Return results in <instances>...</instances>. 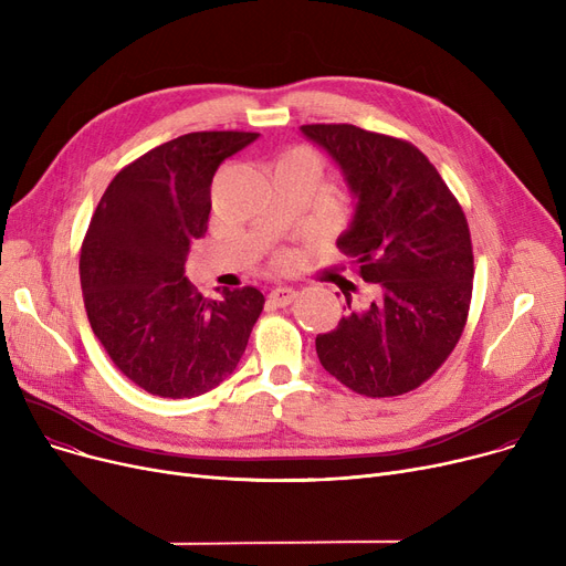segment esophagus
Here are the masks:
<instances>
[{
	"mask_svg": "<svg viewBox=\"0 0 566 566\" xmlns=\"http://www.w3.org/2000/svg\"><path fill=\"white\" fill-rule=\"evenodd\" d=\"M295 295H298V291L291 286H275L271 293H268V301H271L275 307H286L295 301Z\"/></svg>",
	"mask_w": 566,
	"mask_h": 566,
	"instance_id": "esophagus-1",
	"label": "esophagus"
}]
</instances>
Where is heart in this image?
Here are the masks:
<instances>
[{
	"label": "heart",
	"mask_w": 566,
	"mask_h": 566,
	"mask_svg": "<svg viewBox=\"0 0 566 566\" xmlns=\"http://www.w3.org/2000/svg\"><path fill=\"white\" fill-rule=\"evenodd\" d=\"M284 158H305V160H310V163H314V165H316V160L312 158V154L303 151V148H298V151H291V154H289V156H284Z\"/></svg>",
	"instance_id": "heart-1"
}]
</instances>
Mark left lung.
Returning <instances> with one entry per match:
<instances>
[{"instance_id":"left-lung-1","label":"left lung","mask_w":566,"mask_h":566,"mask_svg":"<svg viewBox=\"0 0 566 566\" xmlns=\"http://www.w3.org/2000/svg\"><path fill=\"white\" fill-rule=\"evenodd\" d=\"M301 133L339 167L353 220L337 248L374 286L316 337L323 369L353 392H410L454 350L470 310L472 243L459 201L412 144L350 124H312Z\"/></svg>"}]
</instances>
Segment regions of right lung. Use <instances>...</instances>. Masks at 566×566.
Instances as JSON below:
<instances>
[{
    "instance_id": "obj_1",
    "label": "right lung",
    "mask_w": 566,
    "mask_h": 566,
    "mask_svg": "<svg viewBox=\"0 0 566 566\" xmlns=\"http://www.w3.org/2000/svg\"><path fill=\"white\" fill-rule=\"evenodd\" d=\"M259 133H190L118 171L80 254L84 307L112 363L142 390L199 397L233 374L263 310L254 286L218 289L186 277L190 243L208 229L218 167Z\"/></svg>"
}]
</instances>
